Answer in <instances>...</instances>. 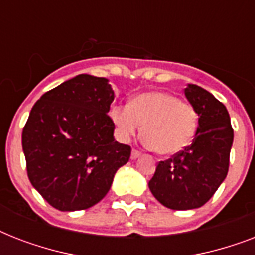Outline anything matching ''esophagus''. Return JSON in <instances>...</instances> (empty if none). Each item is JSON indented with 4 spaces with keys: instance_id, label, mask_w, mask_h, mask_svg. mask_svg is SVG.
I'll return each mask as SVG.
<instances>
[{
    "instance_id": "1",
    "label": "esophagus",
    "mask_w": 255,
    "mask_h": 255,
    "mask_svg": "<svg viewBox=\"0 0 255 255\" xmlns=\"http://www.w3.org/2000/svg\"><path fill=\"white\" fill-rule=\"evenodd\" d=\"M140 157V152H137L136 149H132L131 152V159L132 160H136V159H139Z\"/></svg>"
}]
</instances>
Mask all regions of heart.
<instances>
[{
	"instance_id": "1",
	"label": "heart",
	"mask_w": 255,
	"mask_h": 255,
	"mask_svg": "<svg viewBox=\"0 0 255 255\" xmlns=\"http://www.w3.org/2000/svg\"><path fill=\"white\" fill-rule=\"evenodd\" d=\"M110 115L120 141L128 143L143 126V144L163 156L182 151L198 124L197 111L190 104L161 91L139 94L129 104L112 107Z\"/></svg>"
}]
</instances>
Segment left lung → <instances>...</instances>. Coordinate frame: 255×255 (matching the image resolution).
Wrapping results in <instances>:
<instances>
[{"label":"left lung","instance_id":"left-lung-1","mask_svg":"<svg viewBox=\"0 0 255 255\" xmlns=\"http://www.w3.org/2000/svg\"><path fill=\"white\" fill-rule=\"evenodd\" d=\"M184 94L197 111L196 135L189 147L160 161L148 182L156 200L173 210L196 209L209 201L228 174L234 137L229 112L209 91L186 85Z\"/></svg>","mask_w":255,"mask_h":255}]
</instances>
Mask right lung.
I'll list each match as a JSON object with an SVG mask.
<instances>
[{
	"label": "right lung",
	"mask_w": 255,
	"mask_h": 255,
	"mask_svg": "<svg viewBox=\"0 0 255 255\" xmlns=\"http://www.w3.org/2000/svg\"><path fill=\"white\" fill-rule=\"evenodd\" d=\"M114 90L106 78L81 74L39 98L22 132L27 176L61 212L91 208L108 193L131 147L118 143L107 115Z\"/></svg>",
	"instance_id": "add662e5"
}]
</instances>
